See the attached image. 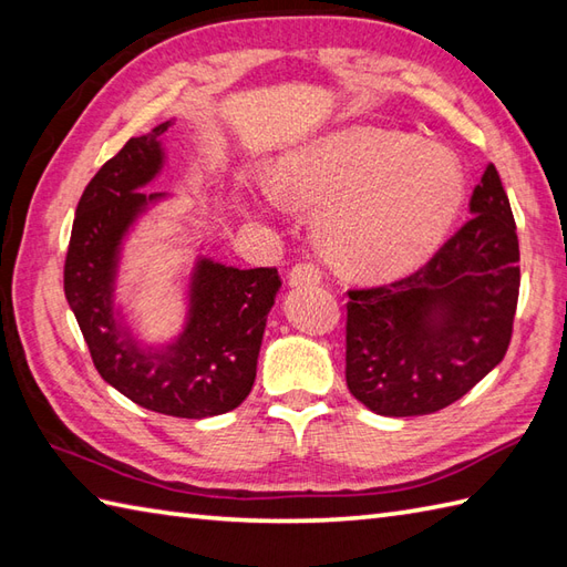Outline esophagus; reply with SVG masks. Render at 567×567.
Listing matches in <instances>:
<instances>
[{
  "label": "esophagus",
  "mask_w": 567,
  "mask_h": 567,
  "mask_svg": "<svg viewBox=\"0 0 567 567\" xmlns=\"http://www.w3.org/2000/svg\"><path fill=\"white\" fill-rule=\"evenodd\" d=\"M320 281H322V274H320V269L316 267V264H310V261L296 264V267L291 269V274H288V284H291L293 288L318 286Z\"/></svg>",
  "instance_id": "34e87169"
}]
</instances>
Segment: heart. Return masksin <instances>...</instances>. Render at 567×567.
<instances>
[{"label":"heart","mask_w":567,"mask_h":567,"mask_svg":"<svg viewBox=\"0 0 567 567\" xmlns=\"http://www.w3.org/2000/svg\"><path fill=\"white\" fill-rule=\"evenodd\" d=\"M267 204L318 212V243L351 279L410 274L442 247L465 200L451 150L400 131L349 128L286 155Z\"/></svg>","instance_id":"1"}]
</instances>
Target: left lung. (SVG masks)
Listing matches in <instances>:
<instances>
[{
	"mask_svg": "<svg viewBox=\"0 0 567 567\" xmlns=\"http://www.w3.org/2000/svg\"><path fill=\"white\" fill-rule=\"evenodd\" d=\"M471 220L402 281L349 291L347 385L383 417L444 410L505 359L519 298V240L495 165Z\"/></svg>",
	"mask_w": 567,
	"mask_h": 567,
	"instance_id": "left-lung-1",
	"label": "left lung"
}]
</instances>
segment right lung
I'll return each mask as SVG.
<instances>
[{"label":"right lung","mask_w":567,"mask_h":567,"mask_svg":"<svg viewBox=\"0 0 567 567\" xmlns=\"http://www.w3.org/2000/svg\"><path fill=\"white\" fill-rule=\"evenodd\" d=\"M172 123L131 137L86 184L68 247L65 298L109 385L145 410L204 420L249 395L281 279L276 269H237L198 255L182 330L157 344L135 334L116 300L118 271L135 225L169 198L143 188L165 169L162 135Z\"/></svg>","instance_id":"obj_1"}]
</instances>
